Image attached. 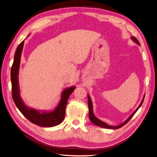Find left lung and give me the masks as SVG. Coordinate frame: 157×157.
<instances>
[{"label":"left lung","instance_id":"left-lung-1","mask_svg":"<svg viewBox=\"0 0 157 157\" xmlns=\"http://www.w3.org/2000/svg\"><path fill=\"white\" fill-rule=\"evenodd\" d=\"M131 40H132L133 41L135 42V43L140 45V44H139V41H138L135 37L132 36V37H131ZM144 98H145V95H144L143 98V100H142V101H141V102L140 104H139L138 108L135 110V112H134L132 114H131V116L128 118V119H127L124 123H122V124H121L119 125L112 126V125H109L107 124L106 123H105V122H104V121H102L98 119V118H97V117L94 116V112H93V108H92V100H91V99H90V96L88 95V108H89V118H90V120L91 121L92 123H93V124H94L96 125H97V126L100 127V128H105V129H119V128H121V127L124 126V125H125V124H127V123H128V122L131 119V117H132L134 116V114L137 112V111L139 109V108L141 106V105H142V104H143V102Z\"/></svg>","mask_w":157,"mask_h":157}]
</instances>
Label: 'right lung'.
Listing matches in <instances>:
<instances>
[{
	"label": "right lung",
	"instance_id": "add662e5",
	"mask_svg": "<svg viewBox=\"0 0 157 157\" xmlns=\"http://www.w3.org/2000/svg\"><path fill=\"white\" fill-rule=\"evenodd\" d=\"M24 41H22L16 48L14 62L11 68V83L12 98L20 112L26 118L33 124L41 127L50 128L56 126L63 121L65 116V108L67 101L71 93L74 91L75 86L65 89L62 92L61 100L57 106L53 111H39L29 108L24 103L20 94L18 84V74L21 59V54L24 47Z\"/></svg>",
	"mask_w": 157,
	"mask_h": 157
}]
</instances>
